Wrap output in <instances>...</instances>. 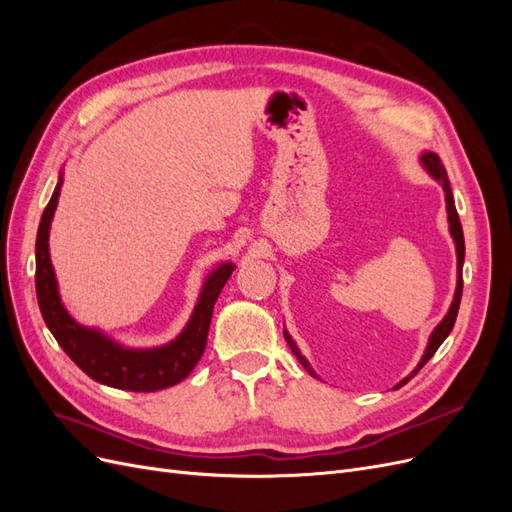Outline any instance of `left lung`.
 Returning <instances> with one entry per match:
<instances>
[{
  "instance_id": "obj_1",
  "label": "left lung",
  "mask_w": 512,
  "mask_h": 512,
  "mask_svg": "<svg viewBox=\"0 0 512 512\" xmlns=\"http://www.w3.org/2000/svg\"><path fill=\"white\" fill-rule=\"evenodd\" d=\"M421 162H423V166L429 170V175H431L433 179H436V181H440V183H442L444 194H446L448 224H451V235H453L455 245H457V290H455V299H453V303H451V309H448V314L444 316V320L438 324L436 331H433V333H431V337H429V344H427V350H425V354H423L421 363H418V367L412 371V374H410L408 378L401 380L397 386H404L410 378H414V376L418 374V369H421V367L431 359V356L436 354V350L442 346V342H444V339L448 337V333L453 331V327H455V320H457V312H459V303H461V292H463V273H461V269H463V256H466V243H463V230H461V222H459V215H457V209H455V200H453V192H451V183H448L446 168L442 166V162H440V158L436 156V153H431V151H429V153H425V156H421ZM284 337H286V342H288L290 350L294 352V356H297V359H299V363L309 371V374L314 376L312 367L307 365L305 356L299 352L297 344L292 342L290 335H288L286 331H284Z\"/></svg>"
}]
</instances>
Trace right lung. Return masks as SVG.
Returning a JSON list of instances; mask_svg holds the SVG:
<instances>
[{
	"label": "right lung",
	"instance_id": "obj_1",
	"mask_svg": "<svg viewBox=\"0 0 512 512\" xmlns=\"http://www.w3.org/2000/svg\"><path fill=\"white\" fill-rule=\"evenodd\" d=\"M61 190V177L55 185V192L46 205L36 237V294L38 305L46 327L64 348L70 359L79 365L85 374L100 384L113 386L121 391L153 393L162 391L190 376L207 346V333L211 324L213 305L218 301L232 265L215 269L200 292L194 314L183 333L168 346L153 350H126L119 344L106 339L102 333L91 331L76 324L59 301L55 273L49 256V228L57 207Z\"/></svg>",
	"mask_w": 512,
	"mask_h": 512
}]
</instances>
